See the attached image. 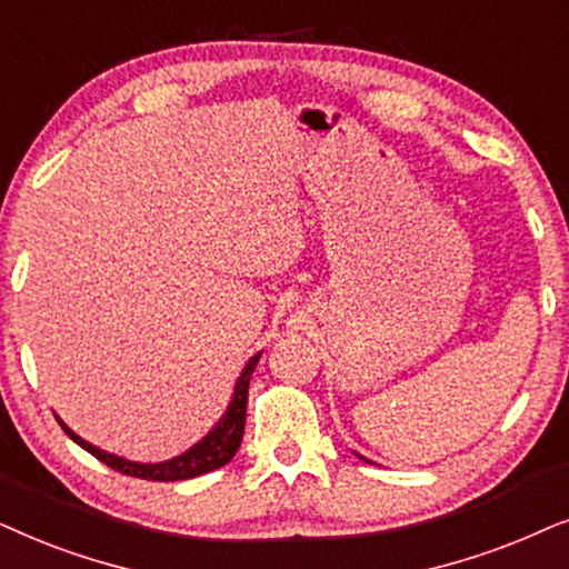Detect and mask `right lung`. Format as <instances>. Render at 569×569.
<instances>
[{"mask_svg": "<svg viewBox=\"0 0 569 569\" xmlns=\"http://www.w3.org/2000/svg\"><path fill=\"white\" fill-rule=\"evenodd\" d=\"M260 361V353H254L252 359L247 361V367L241 369V377L237 380V388H233V398L229 408H226L223 419L216 423V429L210 431L208 437H202L200 442L192 445L187 452L181 456L163 460V463H134V460H124L119 456H111L96 445L86 442V439L74 435V431L67 427V423L59 419V427L64 429V435L78 442L82 450H88L90 456L101 460L113 471L124 473V476H134V479H146V481H184V479H194V476H202L208 471H216L229 463V460L237 456L239 445H241V435H244V421H247V396H249V380H252V372Z\"/></svg>", "mask_w": 569, "mask_h": 569, "instance_id": "right-lung-1", "label": "right lung"}]
</instances>
